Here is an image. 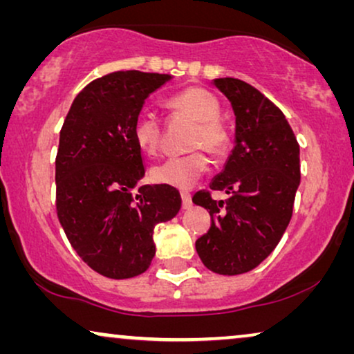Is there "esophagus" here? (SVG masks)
Wrapping results in <instances>:
<instances>
[{"label": "esophagus", "mask_w": 354, "mask_h": 354, "mask_svg": "<svg viewBox=\"0 0 354 354\" xmlns=\"http://www.w3.org/2000/svg\"><path fill=\"white\" fill-rule=\"evenodd\" d=\"M180 196H182V207H183V209H190V207H192V196H190V193L182 192Z\"/></svg>", "instance_id": "obj_1"}]
</instances>
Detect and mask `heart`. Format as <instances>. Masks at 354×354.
<instances>
[{
  "label": "heart",
  "instance_id": "heart-1",
  "mask_svg": "<svg viewBox=\"0 0 354 354\" xmlns=\"http://www.w3.org/2000/svg\"><path fill=\"white\" fill-rule=\"evenodd\" d=\"M167 106L176 113L195 120L192 148H205L212 156H221L229 147L230 137L225 125L221 122V104L209 91L192 86L174 95ZM137 147L147 154H156L161 147L162 125L156 113L149 109L140 111L132 127ZM205 153L195 151L185 156H172L151 169V178L162 185L190 188L207 169Z\"/></svg>",
  "mask_w": 354,
  "mask_h": 354
}]
</instances>
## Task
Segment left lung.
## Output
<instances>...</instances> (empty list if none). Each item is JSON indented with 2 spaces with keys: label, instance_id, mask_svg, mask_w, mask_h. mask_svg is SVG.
<instances>
[{
  "label": "left lung",
  "instance_id": "left-lung-1",
  "mask_svg": "<svg viewBox=\"0 0 354 354\" xmlns=\"http://www.w3.org/2000/svg\"><path fill=\"white\" fill-rule=\"evenodd\" d=\"M235 114V145L211 190L193 203L211 214V229L196 240L203 264L221 275L250 272L272 253L292 219L299 187V145L282 111L243 80L214 79Z\"/></svg>",
  "mask_w": 354,
  "mask_h": 354
}]
</instances>
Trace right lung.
<instances>
[{
    "label": "right lung",
    "instance_id": "1",
    "mask_svg": "<svg viewBox=\"0 0 354 354\" xmlns=\"http://www.w3.org/2000/svg\"><path fill=\"white\" fill-rule=\"evenodd\" d=\"M171 79L140 71L100 77L75 96L62 124L57 217L75 253L104 277L143 274L156 253L154 227L180 211L174 187H138L145 164L132 133L145 100Z\"/></svg>",
    "mask_w": 354,
    "mask_h": 354
}]
</instances>
